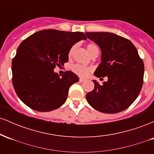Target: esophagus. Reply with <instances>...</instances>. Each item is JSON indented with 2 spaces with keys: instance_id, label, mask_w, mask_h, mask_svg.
Segmentation results:
<instances>
[{
  "instance_id": "1",
  "label": "esophagus",
  "mask_w": 154,
  "mask_h": 154,
  "mask_svg": "<svg viewBox=\"0 0 154 154\" xmlns=\"http://www.w3.org/2000/svg\"><path fill=\"white\" fill-rule=\"evenodd\" d=\"M85 80V79H83V78H79V82H83Z\"/></svg>"
}]
</instances>
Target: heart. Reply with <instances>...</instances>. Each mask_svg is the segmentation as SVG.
Instances as JSON below:
<instances>
[{"mask_svg": "<svg viewBox=\"0 0 154 154\" xmlns=\"http://www.w3.org/2000/svg\"><path fill=\"white\" fill-rule=\"evenodd\" d=\"M87 50L89 53V54L92 56L93 55H94L95 53H99V50H98V48L97 47L96 45L93 43H89L88 44L87 46ZM74 49H75V47H72L71 50L69 51V56H71L72 55V53H73ZM72 70L73 71L74 73H75L76 75L80 76V77H85L89 75V73L92 71V68L90 66H84V65L79 64V63H76V64L73 65L72 66Z\"/></svg>", "mask_w": 154, "mask_h": 154, "instance_id": "heart-1", "label": "heart"}]
</instances>
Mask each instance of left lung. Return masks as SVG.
Listing matches in <instances>:
<instances>
[{
    "mask_svg": "<svg viewBox=\"0 0 154 154\" xmlns=\"http://www.w3.org/2000/svg\"><path fill=\"white\" fill-rule=\"evenodd\" d=\"M88 39L101 50V62L95 70L97 77H108L102 85L86 95L95 110L115 114L127 109L138 96L143 84L144 64L130 40L114 33L86 32ZM101 79V78H100Z\"/></svg>",
    "mask_w": 154,
    "mask_h": 154,
    "instance_id": "8db88e82",
    "label": "left lung"
}]
</instances>
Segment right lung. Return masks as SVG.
Returning a JSON list of instances; mask_svg holds the SVG:
<instances>
[{
  "label": "right lung",
  "instance_id": "right-lung-1",
  "mask_svg": "<svg viewBox=\"0 0 154 154\" xmlns=\"http://www.w3.org/2000/svg\"><path fill=\"white\" fill-rule=\"evenodd\" d=\"M81 40V32L44 29L23 40L12 60V83L16 93L27 106L38 111H51L66 101L69 88L79 81L71 71L60 77L56 66L68 62L69 53Z\"/></svg>",
  "mask_w": 154,
  "mask_h": 154
}]
</instances>
